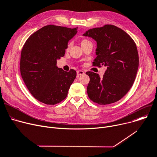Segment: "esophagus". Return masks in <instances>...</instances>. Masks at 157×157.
<instances>
[{"instance_id": "1", "label": "esophagus", "mask_w": 157, "mask_h": 157, "mask_svg": "<svg viewBox=\"0 0 157 157\" xmlns=\"http://www.w3.org/2000/svg\"><path fill=\"white\" fill-rule=\"evenodd\" d=\"M83 74H85V72H84V71H83L79 70V71H77V75H78V76H81V75H83Z\"/></svg>"}]
</instances>
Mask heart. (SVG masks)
Wrapping results in <instances>:
<instances>
[{
	"label": "heart",
	"instance_id": "heart-1",
	"mask_svg": "<svg viewBox=\"0 0 157 157\" xmlns=\"http://www.w3.org/2000/svg\"><path fill=\"white\" fill-rule=\"evenodd\" d=\"M88 41H89V40H86V39H83V40H82L81 41V44H83V43H84L88 42ZM70 46H71V44H68V46H67V48L69 49V48H70Z\"/></svg>",
	"mask_w": 157,
	"mask_h": 157
}]
</instances>
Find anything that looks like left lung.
Returning a JSON list of instances; mask_svg holds the SVG:
<instances>
[{"label": "left lung", "instance_id": "1", "mask_svg": "<svg viewBox=\"0 0 157 157\" xmlns=\"http://www.w3.org/2000/svg\"><path fill=\"white\" fill-rule=\"evenodd\" d=\"M83 36L97 42L93 65H104L107 69L102 78L93 72H86L90 77L89 98L101 105L118 101L129 91L136 77L139 55L135 42L124 30L113 25L90 29Z\"/></svg>", "mask_w": 157, "mask_h": 157}]
</instances>
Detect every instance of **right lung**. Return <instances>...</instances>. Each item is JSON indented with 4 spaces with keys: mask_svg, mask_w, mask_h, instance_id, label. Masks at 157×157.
<instances>
[{
    "mask_svg": "<svg viewBox=\"0 0 157 157\" xmlns=\"http://www.w3.org/2000/svg\"><path fill=\"white\" fill-rule=\"evenodd\" d=\"M77 29L49 25L34 32L25 43L21 53V75L37 101L55 105L67 97L76 71L58 68L56 61L64 56Z\"/></svg>",
    "mask_w": 157,
    "mask_h": 157,
    "instance_id": "obj_1",
    "label": "right lung"
}]
</instances>
